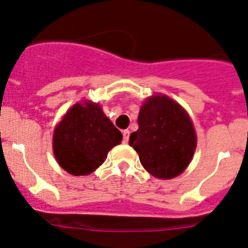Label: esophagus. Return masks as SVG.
Wrapping results in <instances>:
<instances>
[{"instance_id":"obj_1","label":"esophagus","mask_w":248,"mask_h":248,"mask_svg":"<svg viewBox=\"0 0 248 248\" xmlns=\"http://www.w3.org/2000/svg\"><path fill=\"white\" fill-rule=\"evenodd\" d=\"M129 135H130V131H129L128 129L123 130V141H124V143H128L129 141Z\"/></svg>"}]
</instances>
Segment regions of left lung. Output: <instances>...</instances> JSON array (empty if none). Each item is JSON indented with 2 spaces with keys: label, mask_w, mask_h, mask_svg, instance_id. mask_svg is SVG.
I'll use <instances>...</instances> for the list:
<instances>
[{
  "label": "left lung",
  "mask_w": 248,
  "mask_h": 248,
  "mask_svg": "<svg viewBox=\"0 0 248 248\" xmlns=\"http://www.w3.org/2000/svg\"><path fill=\"white\" fill-rule=\"evenodd\" d=\"M139 129L129 145L144 168L159 179H172L187 168L196 148L191 119L180 105L165 95L146 99L138 117Z\"/></svg>",
  "instance_id": "8db88e82"
}]
</instances>
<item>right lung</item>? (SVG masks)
<instances>
[{"mask_svg":"<svg viewBox=\"0 0 248 248\" xmlns=\"http://www.w3.org/2000/svg\"><path fill=\"white\" fill-rule=\"evenodd\" d=\"M123 135L92 102L77 103L57 125L53 151L58 164L72 175H88L104 163Z\"/></svg>","mask_w":248,"mask_h":248,"instance_id":"add662e5","label":"right lung"}]
</instances>
